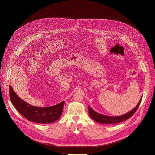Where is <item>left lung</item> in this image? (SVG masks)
<instances>
[{"label": "left lung", "mask_w": 155, "mask_h": 155, "mask_svg": "<svg viewBox=\"0 0 155 155\" xmlns=\"http://www.w3.org/2000/svg\"><path fill=\"white\" fill-rule=\"evenodd\" d=\"M141 99H142V98L140 99L137 106L133 110L127 113V114H125L120 116L111 117V116H104V115L101 114L97 113L96 111L93 110L89 106L88 107L89 114L94 120H95L97 122L100 123V124H114L120 123L121 122L126 120L127 119H128L133 116V114L135 113V111L137 110V109L141 103Z\"/></svg>", "instance_id": "1"}]
</instances>
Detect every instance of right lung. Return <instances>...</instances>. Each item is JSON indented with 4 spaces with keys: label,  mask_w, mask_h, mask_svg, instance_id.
Masks as SVG:
<instances>
[{
    "label": "right lung",
    "mask_w": 155,
    "mask_h": 155,
    "mask_svg": "<svg viewBox=\"0 0 155 155\" xmlns=\"http://www.w3.org/2000/svg\"><path fill=\"white\" fill-rule=\"evenodd\" d=\"M9 96L12 104L27 120L39 124H50L58 120L63 112L65 101L48 107L31 106L24 101L9 87Z\"/></svg>",
    "instance_id": "1"
}]
</instances>
